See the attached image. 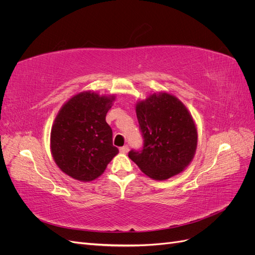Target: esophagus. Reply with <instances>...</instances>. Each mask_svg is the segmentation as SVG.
<instances>
[{
    "label": "esophagus",
    "instance_id": "1",
    "mask_svg": "<svg viewBox=\"0 0 255 255\" xmlns=\"http://www.w3.org/2000/svg\"><path fill=\"white\" fill-rule=\"evenodd\" d=\"M128 144L123 145V146H121V148H120V152L121 153H128Z\"/></svg>",
    "mask_w": 255,
    "mask_h": 255
}]
</instances>
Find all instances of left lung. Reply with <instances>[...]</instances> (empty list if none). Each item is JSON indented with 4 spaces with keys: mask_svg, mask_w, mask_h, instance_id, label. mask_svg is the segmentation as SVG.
Instances as JSON below:
<instances>
[{
    "mask_svg": "<svg viewBox=\"0 0 255 255\" xmlns=\"http://www.w3.org/2000/svg\"><path fill=\"white\" fill-rule=\"evenodd\" d=\"M143 138L140 150L128 157L149 177L164 181L186 168L197 149L198 133L185 105L166 92L153 94L136 105Z\"/></svg>",
    "mask_w": 255,
    "mask_h": 255,
    "instance_id": "obj_1",
    "label": "left lung"
}]
</instances>
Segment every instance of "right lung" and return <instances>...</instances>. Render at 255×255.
Instances as JSON below:
<instances>
[{"instance_id":"1","label":"right lung","mask_w":255,"mask_h":255,"mask_svg":"<svg viewBox=\"0 0 255 255\" xmlns=\"http://www.w3.org/2000/svg\"><path fill=\"white\" fill-rule=\"evenodd\" d=\"M114 97L85 91L61 107L51 130V151L60 170L82 182L101 175L119 150L105 120Z\"/></svg>"}]
</instances>
